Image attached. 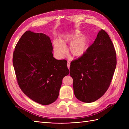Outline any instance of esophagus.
I'll return each mask as SVG.
<instances>
[{
	"label": "esophagus",
	"mask_w": 129,
	"mask_h": 129,
	"mask_svg": "<svg viewBox=\"0 0 129 129\" xmlns=\"http://www.w3.org/2000/svg\"><path fill=\"white\" fill-rule=\"evenodd\" d=\"M70 65H71V63H70V62L69 61H68L67 62V67H68V68L69 69V68H70Z\"/></svg>",
	"instance_id": "esophagus-1"
}]
</instances>
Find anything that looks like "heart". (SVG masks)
<instances>
[{
	"instance_id": "1",
	"label": "heart",
	"mask_w": 129,
	"mask_h": 129,
	"mask_svg": "<svg viewBox=\"0 0 129 129\" xmlns=\"http://www.w3.org/2000/svg\"><path fill=\"white\" fill-rule=\"evenodd\" d=\"M79 34V32L63 35L60 40H53V49L55 55L58 58L64 56L67 51L65 45L69 43L68 51L73 57L80 58L87 53L90 45V37L86 34Z\"/></svg>"
}]
</instances>
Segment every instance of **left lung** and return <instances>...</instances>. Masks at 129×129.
<instances>
[{"mask_svg": "<svg viewBox=\"0 0 129 129\" xmlns=\"http://www.w3.org/2000/svg\"><path fill=\"white\" fill-rule=\"evenodd\" d=\"M116 63L114 46L108 33L101 29L87 53L71 63L70 75L76 98L85 103L101 98L110 84Z\"/></svg>", "mask_w": 129, "mask_h": 129, "instance_id": "1", "label": "left lung"}]
</instances>
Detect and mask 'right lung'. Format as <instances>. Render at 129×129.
I'll return each mask as SVG.
<instances>
[{
    "label": "right lung",
    "instance_id": "obj_1",
    "mask_svg": "<svg viewBox=\"0 0 129 129\" xmlns=\"http://www.w3.org/2000/svg\"><path fill=\"white\" fill-rule=\"evenodd\" d=\"M50 38L27 30L15 47L13 64L18 83L29 99L42 105L57 100L63 78L69 74L67 61L53 57Z\"/></svg>",
    "mask_w": 129,
    "mask_h": 129
}]
</instances>
